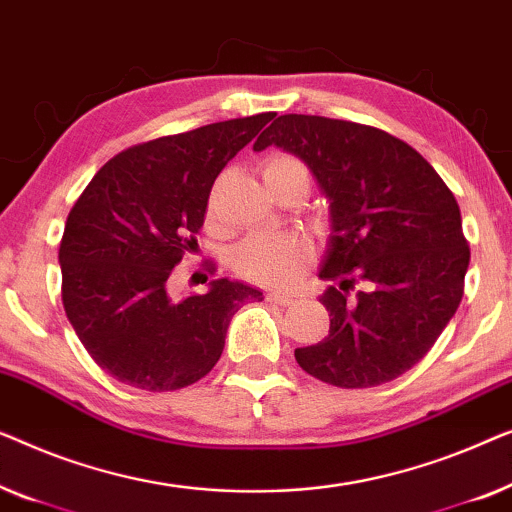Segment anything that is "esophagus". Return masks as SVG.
<instances>
[{
    "label": "esophagus",
    "instance_id": "esophagus-1",
    "mask_svg": "<svg viewBox=\"0 0 512 512\" xmlns=\"http://www.w3.org/2000/svg\"><path fill=\"white\" fill-rule=\"evenodd\" d=\"M266 301H271V304H278V306L294 304V299L290 297V294H280V292H269L266 294Z\"/></svg>",
    "mask_w": 512,
    "mask_h": 512
}]
</instances>
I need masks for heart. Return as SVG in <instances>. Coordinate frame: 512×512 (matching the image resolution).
<instances>
[{
  "label": "heart",
  "mask_w": 512,
  "mask_h": 512,
  "mask_svg": "<svg viewBox=\"0 0 512 512\" xmlns=\"http://www.w3.org/2000/svg\"><path fill=\"white\" fill-rule=\"evenodd\" d=\"M304 171V162L292 155H273L264 164V178ZM311 259V246L297 234H253L236 248L234 269L259 285L287 287L294 283Z\"/></svg>",
  "instance_id": "heart-1"
}]
</instances>
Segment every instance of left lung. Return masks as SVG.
<instances>
[{"mask_svg": "<svg viewBox=\"0 0 512 512\" xmlns=\"http://www.w3.org/2000/svg\"><path fill=\"white\" fill-rule=\"evenodd\" d=\"M278 146L311 169L329 201L318 276L329 336L297 348L301 369L357 390L399 378L431 350L464 294L471 250L436 169L383 129L287 113L253 150Z\"/></svg>", "mask_w": 512, "mask_h": 512, "instance_id": "obj_1", "label": "left lung"}]
</instances>
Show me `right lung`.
<instances>
[{
    "label": "right lung",
    "instance_id": "1",
    "mask_svg": "<svg viewBox=\"0 0 512 512\" xmlns=\"http://www.w3.org/2000/svg\"><path fill=\"white\" fill-rule=\"evenodd\" d=\"M271 118L213 122L122 150L69 211L60 243L64 311L90 357L120 383L146 392L197 383L220 359L243 301L264 299L229 278L174 299L169 276L197 248L215 178Z\"/></svg>",
    "mask_w": 512,
    "mask_h": 512
}]
</instances>
